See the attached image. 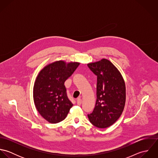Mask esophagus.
Wrapping results in <instances>:
<instances>
[{"instance_id":"obj_1","label":"esophagus","mask_w":158,"mask_h":158,"mask_svg":"<svg viewBox=\"0 0 158 158\" xmlns=\"http://www.w3.org/2000/svg\"><path fill=\"white\" fill-rule=\"evenodd\" d=\"M77 103L78 105H81V103H82V100L81 98H78L77 100Z\"/></svg>"}]
</instances>
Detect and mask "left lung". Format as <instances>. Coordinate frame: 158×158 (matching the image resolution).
Instances as JSON below:
<instances>
[{
  "mask_svg": "<svg viewBox=\"0 0 158 158\" xmlns=\"http://www.w3.org/2000/svg\"><path fill=\"white\" fill-rule=\"evenodd\" d=\"M97 75V100L88 115L90 123L99 128H108L120 117L126 101L125 81L119 70L107 59L88 64Z\"/></svg>",
  "mask_w": 158,
  "mask_h": 158,
  "instance_id": "1",
  "label": "left lung"
}]
</instances>
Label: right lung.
Instances as JSON below:
<instances>
[{
  "label": "right lung",
  "instance_id": "right-lung-1",
  "mask_svg": "<svg viewBox=\"0 0 158 158\" xmlns=\"http://www.w3.org/2000/svg\"><path fill=\"white\" fill-rule=\"evenodd\" d=\"M79 65L78 62L56 61L38 73L33 87V100L38 113L49 123L65 119L73 106L68 98L64 82Z\"/></svg>",
  "mask_w": 158,
  "mask_h": 158
}]
</instances>
